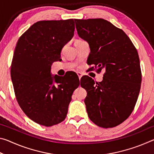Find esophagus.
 <instances>
[{
    "instance_id": "34e87169",
    "label": "esophagus",
    "mask_w": 154,
    "mask_h": 154,
    "mask_svg": "<svg viewBox=\"0 0 154 154\" xmlns=\"http://www.w3.org/2000/svg\"><path fill=\"white\" fill-rule=\"evenodd\" d=\"M77 75H78V77H79V79H80L81 78H82V77L83 76V74L82 73V72H77Z\"/></svg>"
}]
</instances>
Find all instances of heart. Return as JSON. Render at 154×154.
Returning <instances> with one entry per match:
<instances>
[{
	"mask_svg": "<svg viewBox=\"0 0 154 154\" xmlns=\"http://www.w3.org/2000/svg\"><path fill=\"white\" fill-rule=\"evenodd\" d=\"M82 40H80V39H78V40H77V41H75V43H77V42H79V41H82Z\"/></svg>",
	"mask_w": 154,
	"mask_h": 154,
	"instance_id": "b5f03b06",
	"label": "heart"
}]
</instances>
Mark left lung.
<instances>
[{
    "instance_id": "8db88e82",
    "label": "left lung",
    "mask_w": 154,
    "mask_h": 154,
    "mask_svg": "<svg viewBox=\"0 0 154 154\" xmlns=\"http://www.w3.org/2000/svg\"><path fill=\"white\" fill-rule=\"evenodd\" d=\"M77 33L90 45L87 62L96 72L105 71L101 82L85 76L84 103L90 120L98 126H118L133 111L139 97L141 70L139 54L120 28L101 18L75 19Z\"/></svg>"
}]
</instances>
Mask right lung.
Returning <instances> with one entry per match:
<instances>
[{"mask_svg":"<svg viewBox=\"0 0 154 154\" xmlns=\"http://www.w3.org/2000/svg\"><path fill=\"white\" fill-rule=\"evenodd\" d=\"M74 31L73 19L39 21L20 36L15 48L11 77L15 97L24 113L40 125L49 127L64 121L79 85V78L70 83L66 75L50 73L52 63L60 60L62 49Z\"/></svg>","mask_w":154,"mask_h":154,"instance_id":"right-lung-1","label":"right lung"}]
</instances>
